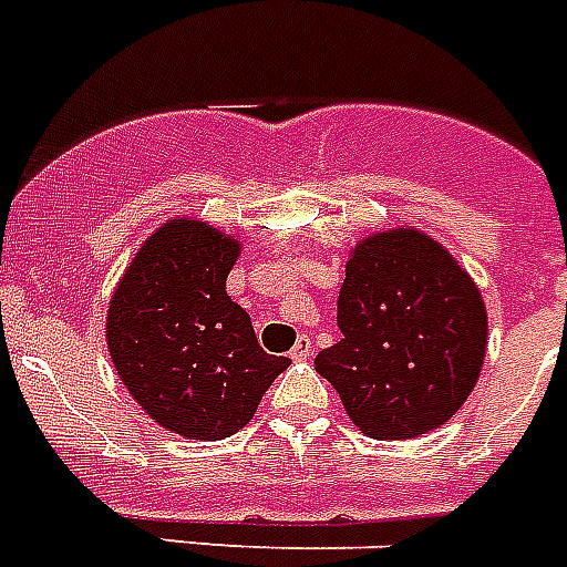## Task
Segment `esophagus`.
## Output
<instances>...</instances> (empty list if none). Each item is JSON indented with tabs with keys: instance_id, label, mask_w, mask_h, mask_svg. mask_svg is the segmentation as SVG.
I'll list each match as a JSON object with an SVG mask.
<instances>
[{
	"instance_id": "1",
	"label": "esophagus",
	"mask_w": 567,
	"mask_h": 567,
	"mask_svg": "<svg viewBox=\"0 0 567 567\" xmlns=\"http://www.w3.org/2000/svg\"><path fill=\"white\" fill-rule=\"evenodd\" d=\"M311 351H313V346H311V337H308V334H302V337H299L297 342H293V349H291V360H308V357H311Z\"/></svg>"
}]
</instances>
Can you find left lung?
<instances>
[{"label": "left lung", "mask_w": 567, "mask_h": 567, "mask_svg": "<svg viewBox=\"0 0 567 567\" xmlns=\"http://www.w3.org/2000/svg\"><path fill=\"white\" fill-rule=\"evenodd\" d=\"M342 340L313 360L346 415L378 441L437 430L464 406L487 354V308L473 276L417 227L357 241L346 261Z\"/></svg>", "instance_id": "1"}]
</instances>
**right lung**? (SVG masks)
Segmentation results:
<instances>
[{
    "instance_id": "add662e5",
    "label": "right lung",
    "mask_w": 567,
    "mask_h": 567,
    "mask_svg": "<svg viewBox=\"0 0 567 567\" xmlns=\"http://www.w3.org/2000/svg\"><path fill=\"white\" fill-rule=\"evenodd\" d=\"M241 245L198 218H169L141 245L109 299L106 346L152 421L193 441L239 432L288 357L268 354L227 297Z\"/></svg>"
}]
</instances>
